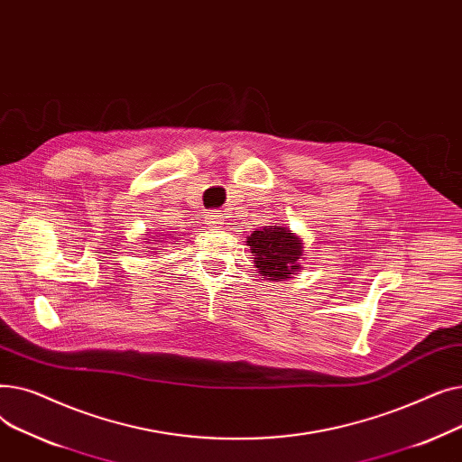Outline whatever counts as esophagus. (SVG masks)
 <instances>
[{
  "instance_id": "obj_1",
  "label": "esophagus",
  "mask_w": 462,
  "mask_h": 462,
  "mask_svg": "<svg viewBox=\"0 0 462 462\" xmlns=\"http://www.w3.org/2000/svg\"><path fill=\"white\" fill-rule=\"evenodd\" d=\"M206 225L209 226V228H218L223 225V215L221 213H209L208 217H206Z\"/></svg>"
}]
</instances>
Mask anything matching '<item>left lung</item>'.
<instances>
[{
    "mask_svg": "<svg viewBox=\"0 0 462 462\" xmlns=\"http://www.w3.org/2000/svg\"><path fill=\"white\" fill-rule=\"evenodd\" d=\"M247 245L253 253V262L263 277L272 281L290 279L300 270L301 241L284 226H270L254 230L247 237Z\"/></svg>",
    "mask_w": 462,
    "mask_h": 462,
    "instance_id": "obj_1",
    "label": "left lung"
}]
</instances>
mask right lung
<instances>
[{
	"label": "right lung",
	"instance_id": "right-lung-1",
	"mask_svg": "<svg viewBox=\"0 0 462 462\" xmlns=\"http://www.w3.org/2000/svg\"><path fill=\"white\" fill-rule=\"evenodd\" d=\"M153 241H155V239H150V241H148V245H152V244H153ZM150 249H153V247H150Z\"/></svg>",
	"mask_w": 462,
	"mask_h": 462
}]
</instances>
